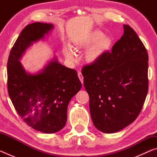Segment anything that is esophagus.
I'll return each instance as SVG.
<instances>
[{
  "instance_id": "esophagus-1",
  "label": "esophagus",
  "mask_w": 157,
  "mask_h": 157,
  "mask_svg": "<svg viewBox=\"0 0 157 157\" xmlns=\"http://www.w3.org/2000/svg\"><path fill=\"white\" fill-rule=\"evenodd\" d=\"M78 78L79 79V80L81 81L82 84H83L84 83V77H83V75H82V73L81 72H78Z\"/></svg>"
}]
</instances>
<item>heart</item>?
<instances>
[{
	"instance_id": "heart-1",
	"label": "heart",
	"mask_w": 157,
	"mask_h": 157,
	"mask_svg": "<svg viewBox=\"0 0 157 157\" xmlns=\"http://www.w3.org/2000/svg\"><path fill=\"white\" fill-rule=\"evenodd\" d=\"M112 40L109 36L104 35L102 32L94 30L88 33L75 45V49L89 48L85 55V59L89 63L99 62L102 57L110 50ZM63 55L68 59L73 62L75 59V54L70 47L63 49Z\"/></svg>"
}]
</instances>
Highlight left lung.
<instances>
[{
    "instance_id": "left-lung-1",
    "label": "left lung",
    "mask_w": 157,
    "mask_h": 157,
    "mask_svg": "<svg viewBox=\"0 0 157 157\" xmlns=\"http://www.w3.org/2000/svg\"><path fill=\"white\" fill-rule=\"evenodd\" d=\"M123 28V35L111 52L82 71L92 121L107 134L120 131L136 120L148 91L147 50L129 25Z\"/></svg>"
}]
</instances>
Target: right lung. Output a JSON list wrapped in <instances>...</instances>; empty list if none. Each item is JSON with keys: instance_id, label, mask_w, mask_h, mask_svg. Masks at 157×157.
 Listing matches in <instances>:
<instances>
[{"instance_id": "1", "label": "right lung", "mask_w": 157, "mask_h": 157, "mask_svg": "<svg viewBox=\"0 0 157 157\" xmlns=\"http://www.w3.org/2000/svg\"><path fill=\"white\" fill-rule=\"evenodd\" d=\"M53 27L40 22L26 26L11 49L7 66V89L16 111L28 126L46 134L65 126L68 103L82 87L76 71L61 64L56 57L34 74L20 62L26 50Z\"/></svg>"}]
</instances>
